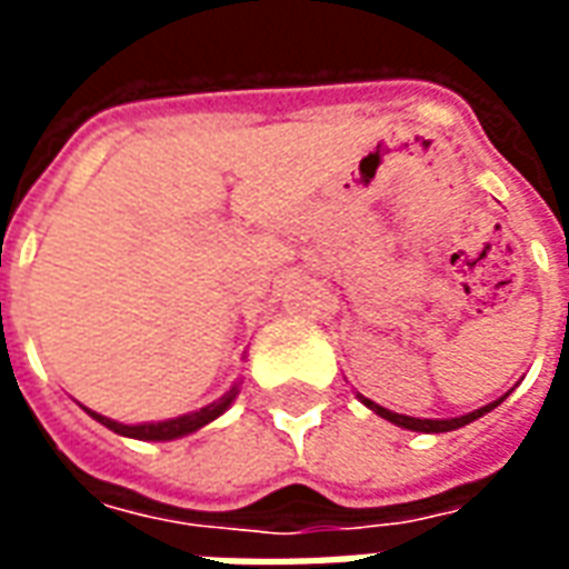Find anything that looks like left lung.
Listing matches in <instances>:
<instances>
[{
	"label": "left lung",
	"mask_w": 569,
	"mask_h": 569,
	"mask_svg": "<svg viewBox=\"0 0 569 569\" xmlns=\"http://www.w3.org/2000/svg\"><path fill=\"white\" fill-rule=\"evenodd\" d=\"M509 393H512V390H509ZM509 393H506V396H509ZM506 396H500L497 402H488V406H481V408H476V411H469V415H460V418H411V415H396V411L378 406V402H371V399H366V396H359V402L369 408V411H375L378 418L390 420V423H396V427L411 429V432H451V429L466 427V423H472V420H478L481 415L493 411V408L500 406Z\"/></svg>",
	"instance_id": "8db88e82"
}]
</instances>
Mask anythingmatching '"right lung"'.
I'll list each match as a JSON object with an SVG mask.
<instances>
[{
	"instance_id": "add662e5",
	"label": "right lung",
	"mask_w": 569,
	"mask_h": 569,
	"mask_svg": "<svg viewBox=\"0 0 569 569\" xmlns=\"http://www.w3.org/2000/svg\"><path fill=\"white\" fill-rule=\"evenodd\" d=\"M240 383L237 381L231 383V390L222 396V399H216L210 406L198 408V411H188V415H179V418H170V420H149V423H121V420H112L106 418V415H97L91 408H84L88 415H91L97 423H103L109 427L112 432L118 436H124V439H140V441H173V439H182V436H191V432H198L203 429L207 423H212L216 418H222L224 411L231 408V402L237 399L240 393Z\"/></svg>"
}]
</instances>
